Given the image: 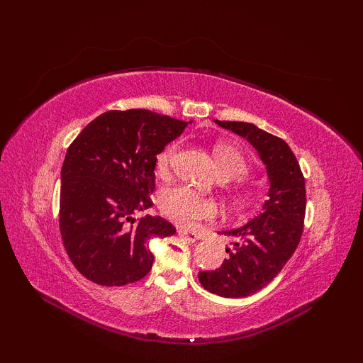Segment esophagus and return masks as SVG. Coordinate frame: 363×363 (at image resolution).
<instances>
[{"instance_id": "1", "label": "esophagus", "mask_w": 363, "mask_h": 363, "mask_svg": "<svg viewBox=\"0 0 363 363\" xmlns=\"http://www.w3.org/2000/svg\"><path fill=\"white\" fill-rule=\"evenodd\" d=\"M184 239H188L189 242H195V240H199L200 239V236L196 235L195 232H188V230H180L179 232Z\"/></svg>"}]
</instances>
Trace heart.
I'll use <instances>...</instances> for the list:
<instances>
[{"instance_id":"b5f03b06","label":"heart","mask_w":363,"mask_h":363,"mask_svg":"<svg viewBox=\"0 0 363 363\" xmlns=\"http://www.w3.org/2000/svg\"><path fill=\"white\" fill-rule=\"evenodd\" d=\"M177 152V142H172L159 152L156 169L160 175H167L171 171ZM213 156L219 179L224 182L242 180L251 172L250 162L244 152L227 142H218L213 148ZM262 191L252 188V186H240L235 191L236 207L244 213L256 212L262 206ZM159 207L164 216L182 225H194L195 223L207 221V219H213L218 213V207L212 200L196 195L184 186L164 189L160 194Z\"/></svg>"}]
</instances>
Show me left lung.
<instances>
[{
	"label": "left lung",
	"instance_id": "8db88e82",
	"mask_svg": "<svg viewBox=\"0 0 363 363\" xmlns=\"http://www.w3.org/2000/svg\"><path fill=\"white\" fill-rule=\"evenodd\" d=\"M223 128L245 138L267 164L269 199L255 219L239 228L225 230L233 238L228 257L213 271H201L203 288L225 298L256 294L277 276L294 255L303 235L306 184L300 163L281 138L248 123L215 121Z\"/></svg>",
	"mask_w": 363,
	"mask_h": 363
}]
</instances>
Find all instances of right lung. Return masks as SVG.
<instances>
[{"label": "right lung", "mask_w": 363, "mask_h": 363, "mask_svg": "<svg viewBox=\"0 0 363 363\" xmlns=\"http://www.w3.org/2000/svg\"><path fill=\"white\" fill-rule=\"evenodd\" d=\"M188 125L167 115L108 111L87 124L62 167L59 225L65 250L80 274L101 286L145 277L155 256L151 238L175 227L160 216L133 219L156 188V156Z\"/></svg>", "instance_id": "obj_1"}]
</instances>
